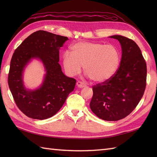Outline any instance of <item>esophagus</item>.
I'll return each instance as SVG.
<instances>
[{"label": "esophagus", "mask_w": 157, "mask_h": 157, "mask_svg": "<svg viewBox=\"0 0 157 157\" xmlns=\"http://www.w3.org/2000/svg\"><path fill=\"white\" fill-rule=\"evenodd\" d=\"M76 84H77V86H78V88H84V87H86V84H85V83L82 82H80V81L77 82Z\"/></svg>", "instance_id": "obj_1"}]
</instances>
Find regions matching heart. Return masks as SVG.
I'll use <instances>...</instances> for the list:
<instances>
[{
    "label": "heart",
    "mask_w": 157,
    "mask_h": 157,
    "mask_svg": "<svg viewBox=\"0 0 157 157\" xmlns=\"http://www.w3.org/2000/svg\"><path fill=\"white\" fill-rule=\"evenodd\" d=\"M70 49L71 53L65 52L63 55V67L70 76L78 74L84 65V72L91 80L103 83L110 80L118 71L121 54L115 45L79 42Z\"/></svg>",
    "instance_id": "b5f03b06"
}]
</instances>
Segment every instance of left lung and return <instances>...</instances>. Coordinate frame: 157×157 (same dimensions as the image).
<instances>
[{"label":"left lung","instance_id":"left-lung-1","mask_svg":"<svg viewBox=\"0 0 157 157\" xmlns=\"http://www.w3.org/2000/svg\"><path fill=\"white\" fill-rule=\"evenodd\" d=\"M122 49L118 71L110 80L92 87V111L105 121H118L129 115L140 101L146 86V63L137 44L124 36H110Z\"/></svg>","mask_w":157,"mask_h":157}]
</instances>
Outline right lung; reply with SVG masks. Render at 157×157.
I'll use <instances>...</instances> for the list:
<instances>
[{
    "instance_id": "add662e5",
    "label": "right lung",
    "mask_w": 157,
    "mask_h": 157,
    "mask_svg": "<svg viewBox=\"0 0 157 157\" xmlns=\"http://www.w3.org/2000/svg\"><path fill=\"white\" fill-rule=\"evenodd\" d=\"M68 38L44 30L25 38L13 53L10 63L8 84L17 107L29 118L46 119L57 113L76 80L64 75L59 65V49ZM39 58L47 71L41 87L34 91L23 85L22 71L32 58Z\"/></svg>"
}]
</instances>
